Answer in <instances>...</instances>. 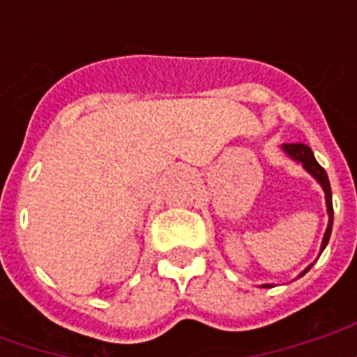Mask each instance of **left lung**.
<instances>
[{"mask_svg": "<svg viewBox=\"0 0 357 357\" xmlns=\"http://www.w3.org/2000/svg\"><path fill=\"white\" fill-rule=\"evenodd\" d=\"M283 149V153L289 158H292L294 162L302 164V168L312 176V178L321 185L323 193H325V204H327V214H329V224H327V229H325V235H323V241H321V248H319V255H321L325 247H327V243H329V237H331V229H333V195H331V183H329V178H327V172L323 170L319 162L315 160L314 153H312V149L304 145V143H283L281 145ZM314 264H310L298 277L306 275L310 268H312ZM264 289H269V287H275L273 283H266V284H260Z\"/></svg>", "mask_w": 357, "mask_h": 357, "instance_id": "8db88e82", "label": "left lung"}]
</instances>
